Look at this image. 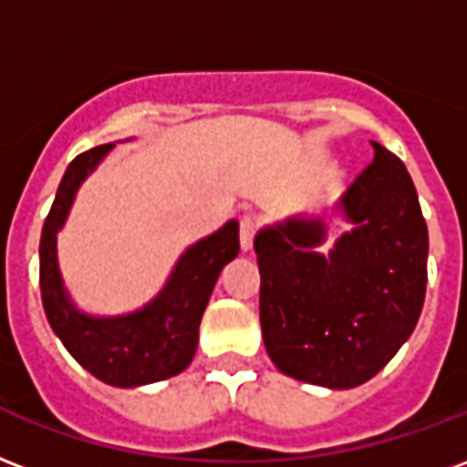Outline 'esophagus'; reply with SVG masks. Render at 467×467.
Here are the masks:
<instances>
[{
    "label": "esophagus",
    "mask_w": 467,
    "mask_h": 467,
    "mask_svg": "<svg viewBox=\"0 0 467 467\" xmlns=\"http://www.w3.org/2000/svg\"><path fill=\"white\" fill-rule=\"evenodd\" d=\"M254 230H257V223H254L252 217H243V220H240V247H243L244 252L252 250Z\"/></svg>",
    "instance_id": "34e87169"
}]
</instances>
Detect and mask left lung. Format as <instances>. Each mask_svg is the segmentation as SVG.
Returning a JSON list of instances; mask_svg holds the SVG:
<instances>
[{
  "mask_svg": "<svg viewBox=\"0 0 467 467\" xmlns=\"http://www.w3.org/2000/svg\"><path fill=\"white\" fill-rule=\"evenodd\" d=\"M374 163L341 195L354 224L324 257L321 220L292 217L254 237L260 321L279 371L354 389L389 364L423 309L428 227L406 165L379 143Z\"/></svg>",
  "mask_w": 467,
  "mask_h": 467,
  "instance_id": "left-lung-1",
  "label": "left lung"
}]
</instances>
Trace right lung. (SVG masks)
<instances>
[{"instance_id": "right-lung-1", "label": "right lung", "mask_w": 467, "mask_h": 467, "mask_svg": "<svg viewBox=\"0 0 467 467\" xmlns=\"http://www.w3.org/2000/svg\"><path fill=\"white\" fill-rule=\"evenodd\" d=\"M116 143L76 155L58 182L44 220L39 244V285L51 329L68 354L99 381L133 389L181 374L198 351V329L220 272L240 252V224L230 220L185 250L168 285L143 309L123 317H91L68 299L57 260V234L67 223L76 190Z\"/></svg>"}]
</instances>
